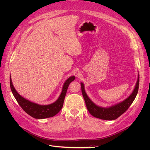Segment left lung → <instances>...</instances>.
<instances>
[{
    "label": "left lung",
    "instance_id": "1",
    "mask_svg": "<svg viewBox=\"0 0 150 150\" xmlns=\"http://www.w3.org/2000/svg\"><path fill=\"white\" fill-rule=\"evenodd\" d=\"M81 84L82 93L84 98L86 105L88 111L90 113L91 115H93V117L96 118H98V119H100L103 120H112L117 119V118L119 117L121 115H122L125 112V111L128 109L130 105L132 104L133 100H135L139 90V75L135 89L134 90H133V93L131 94V95H130L128 98H127L125 100L122 101V103L106 108H101L99 106H97V105H95L93 102L89 98V97L87 96L86 93L83 83Z\"/></svg>",
    "mask_w": 150,
    "mask_h": 150
}]
</instances>
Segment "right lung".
<instances>
[{"label": "right lung", "instance_id": "add662e5", "mask_svg": "<svg viewBox=\"0 0 150 150\" xmlns=\"http://www.w3.org/2000/svg\"><path fill=\"white\" fill-rule=\"evenodd\" d=\"M75 78L74 76H72L67 79L64 84L62 93L58 99L54 103L49 105H39L25 99L15 90L13 85L12 84L11 76L9 82H10V88L13 95L15 97V99L17 100L18 104L20 105V106L22 108V110L35 119H40L53 117L59 112L63 106L64 100L69 85L73 81L75 80Z\"/></svg>", "mask_w": 150, "mask_h": 150}]
</instances>
